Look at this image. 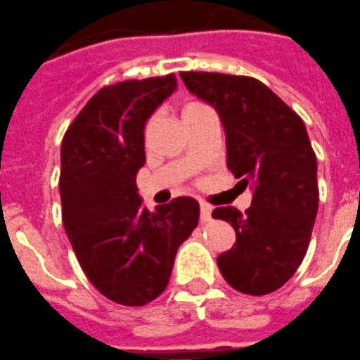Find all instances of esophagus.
<instances>
[{
	"instance_id": "1",
	"label": "esophagus",
	"mask_w": 360,
	"mask_h": 360,
	"mask_svg": "<svg viewBox=\"0 0 360 360\" xmlns=\"http://www.w3.org/2000/svg\"><path fill=\"white\" fill-rule=\"evenodd\" d=\"M211 211L212 207L209 204H205V202H200V219L202 221H209L211 219Z\"/></svg>"
}]
</instances>
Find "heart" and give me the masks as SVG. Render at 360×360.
<instances>
[{
	"label": "heart",
	"mask_w": 360,
	"mask_h": 360,
	"mask_svg": "<svg viewBox=\"0 0 360 360\" xmlns=\"http://www.w3.org/2000/svg\"><path fill=\"white\" fill-rule=\"evenodd\" d=\"M198 107H202V103H198V102H190V103H188V105H186V107H184L183 114H184V116H186V114H188V112H191V110L198 109Z\"/></svg>",
	"instance_id": "1"
}]
</instances>
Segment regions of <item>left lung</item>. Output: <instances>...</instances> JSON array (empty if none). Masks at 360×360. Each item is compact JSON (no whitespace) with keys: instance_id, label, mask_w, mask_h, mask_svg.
Returning <instances> with one entry per match:
<instances>
[{"instance_id":"left-lung-1","label":"left lung","mask_w":360,"mask_h":360,"mask_svg":"<svg viewBox=\"0 0 360 360\" xmlns=\"http://www.w3.org/2000/svg\"><path fill=\"white\" fill-rule=\"evenodd\" d=\"M184 86L214 107L226 135V167L253 186L251 205L216 207L236 244L218 257L226 283L248 295L283 287L301 265L316 211V156L301 117L253 77L181 72Z\"/></svg>"}]
</instances>
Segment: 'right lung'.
Segmentation results:
<instances>
[{"mask_svg":"<svg viewBox=\"0 0 360 360\" xmlns=\"http://www.w3.org/2000/svg\"><path fill=\"white\" fill-rule=\"evenodd\" d=\"M176 87L174 73L102 87L61 142L66 236L87 280L117 304L144 306L165 290L177 248L198 223L195 198L149 212L137 188L146 123Z\"/></svg>","mask_w":360,"mask_h":360,"instance_id":"add662e5","label":"right lung"}]
</instances>
